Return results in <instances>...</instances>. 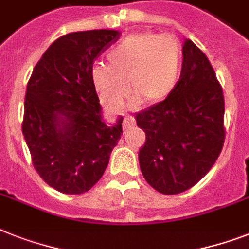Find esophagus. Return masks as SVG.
<instances>
[{
	"mask_svg": "<svg viewBox=\"0 0 249 249\" xmlns=\"http://www.w3.org/2000/svg\"><path fill=\"white\" fill-rule=\"evenodd\" d=\"M135 125V121L133 118H125L124 121H123V129H124V133L129 130L130 128H133Z\"/></svg>",
	"mask_w": 249,
	"mask_h": 249,
	"instance_id": "esophagus-1",
	"label": "esophagus"
}]
</instances>
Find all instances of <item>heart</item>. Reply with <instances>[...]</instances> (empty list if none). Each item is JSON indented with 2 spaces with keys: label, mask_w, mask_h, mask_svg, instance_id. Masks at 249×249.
Masks as SVG:
<instances>
[{
  "label": "heart",
  "mask_w": 249,
  "mask_h": 249,
  "mask_svg": "<svg viewBox=\"0 0 249 249\" xmlns=\"http://www.w3.org/2000/svg\"><path fill=\"white\" fill-rule=\"evenodd\" d=\"M110 65H96L92 79L101 101L120 111L130 92L134 105H156L171 96L181 76L180 42L170 34H131L107 54Z\"/></svg>",
  "instance_id": "b5f03b06"
}]
</instances>
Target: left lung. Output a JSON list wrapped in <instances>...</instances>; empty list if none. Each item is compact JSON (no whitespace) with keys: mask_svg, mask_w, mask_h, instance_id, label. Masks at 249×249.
I'll use <instances>...</instances> for the list:
<instances>
[{"mask_svg":"<svg viewBox=\"0 0 249 249\" xmlns=\"http://www.w3.org/2000/svg\"><path fill=\"white\" fill-rule=\"evenodd\" d=\"M223 88L203 52L191 39L169 98L135 116L145 133L139 165L145 181L162 195L195 187L211 170L225 141Z\"/></svg>","mask_w":249,"mask_h":249,"instance_id":"1","label":"left lung"}]
</instances>
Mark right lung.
Segmentation results:
<instances>
[{"label": "right lung", "instance_id": "1", "mask_svg": "<svg viewBox=\"0 0 249 249\" xmlns=\"http://www.w3.org/2000/svg\"><path fill=\"white\" fill-rule=\"evenodd\" d=\"M120 37L118 30L75 32L57 38L26 86L24 138L38 175L56 191L82 195L100 180L123 134V118H101L93 64Z\"/></svg>", "mask_w": 249, "mask_h": 249}]
</instances>
